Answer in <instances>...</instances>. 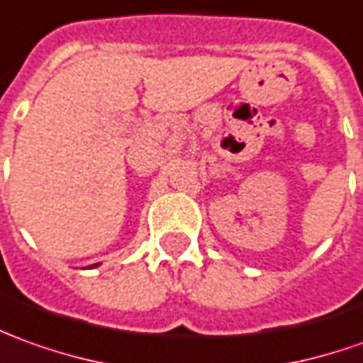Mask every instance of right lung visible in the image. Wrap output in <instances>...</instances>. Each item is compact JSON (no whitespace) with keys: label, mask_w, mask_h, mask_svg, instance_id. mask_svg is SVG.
Returning <instances> with one entry per match:
<instances>
[{"label":"right lung","mask_w":363,"mask_h":363,"mask_svg":"<svg viewBox=\"0 0 363 363\" xmlns=\"http://www.w3.org/2000/svg\"><path fill=\"white\" fill-rule=\"evenodd\" d=\"M93 266H97V264H93Z\"/></svg>","instance_id":"1"}]
</instances>
